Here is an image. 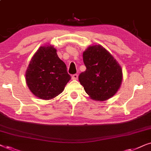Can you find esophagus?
<instances>
[{"label":"esophagus","mask_w":151,"mask_h":151,"mask_svg":"<svg viewBox=\"0 0 151 151\" xmlns=\"http://www.w3.org/2000/svg\"><path fill=\"white\" fill-rule=\"evenodd\" d=\"M78 76L77 75V74H74V75L71 76V78H72V80H78Z\"/></svg>","instance_id":"obj_1"}]
</instances>
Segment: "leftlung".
Segmentation results:
<instances>
[{
    "label": "left lung",
    "mask_w": 151,
    "mask_h": 151,
    "mask_svg": "<svg viewBox=\"0 0 151 151\" xmlns=\"http://www.w3.org/2000/svg\"><path fill=\"white\" fill-rule=\"evenodd\" d=\"M86 69L79 81L90 98L105 101L114 96L122 82V69L115 58L100 45L89 46L83 52Z\"/></svg>",
    "instance_id": "left-lung-1"
}]
</instances>
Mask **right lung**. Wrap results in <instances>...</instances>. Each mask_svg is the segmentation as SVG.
<instances>
[{"instance_id": "obj_1", "label": "right lung", "mask_w": 151, "mask_h": 151, "mask_svg": "<svg viewBox=\"0 0 151 151\" xmlns=\"http://www.w3.org/2000/svg\"><path fill=\"white\" fill-rule=\"evenodd\" d=\"M70 80L67 66L58 56L56 49L49 44L37 50L25 72L26 83L31 92L45 100L60 94Z\"/></svg>"}]
</instances>
